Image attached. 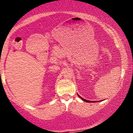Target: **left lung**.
Wrapping results in <instances>:
<instances>
[{"label": "left lung", "mask_w": 133, "mask_h": 133, "mask_svg": "<svg viewBox=\"0 0 133 133\" xmlns=\"http://www.w3.org/2000/svg\"><path fill=\"white\" fill-rule=\"evenodd\" d=\"M77 95H78V97H79V98H81V99L83 100V101H84V102H87V103H96V101H88V100H86V99H84V98H82V97H81V96H80V95H78V94H77ZM102 101H103V100H102ZM97 102H98V101H97Z\"/></svg>", "instance_id": "8db88e82"}]
</instances>
